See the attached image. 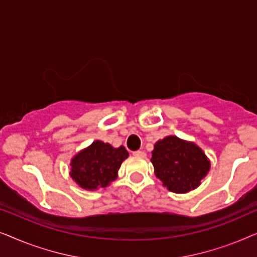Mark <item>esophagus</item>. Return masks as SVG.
I'll use <instances>...</instances> for the list:
<instances>
[{
	"label": "esophagus",
	"mask_w": 257,
	"mask_h": 257,
	"mask_svg": "<svg viewBox=\"0 0 257 257\" xmlns=\"http://www.w3.org/2000/svg\"><path fill=\"white\" fill-rule=\"evenodd\" d=\"M133 156L144 158V157H146V153L144 152V151H135V152H133Z\"/></svg>",
	"instance_id": "34e87169"
}]
</instances>
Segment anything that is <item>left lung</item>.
Listing matches in <instances>:
<instances>
[{
  "label": "left lung",
  "instance_id": "left-lung-1",
  "mask_svg": "<svg viewBox=\"0 0 257 257\" xmlns=\"http://www.w3.org/2000/svg\"><path fill=\"white\" fill-rule=\"evenodd\" d=\"M151 161L157 177L174 193H187L198 187L210 167L201 149L175 136L166 137L154 145Z\"/></svg>",
  "mask_w": 257,
  "mask_h": 257
}]
</instances>
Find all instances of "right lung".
<instances>
[{
	"instance_id": "right-lung-1",
	"label": "right lung",
	"mask_w": 257,
	"mask_h": 257,
	"mask_svg": "<svg viewBox=\"0 0 257 257\" xmlns=\"http://www.w3.org/2000/svg\"><path fill=\"white\" fill-rule=\"evenodd\" d=\"M128 152L124 146L114 149L110 144L96 140L71 160V178L82 188L106 187L117 178L118 170Z\"/></svg>"
}]
</instances>
